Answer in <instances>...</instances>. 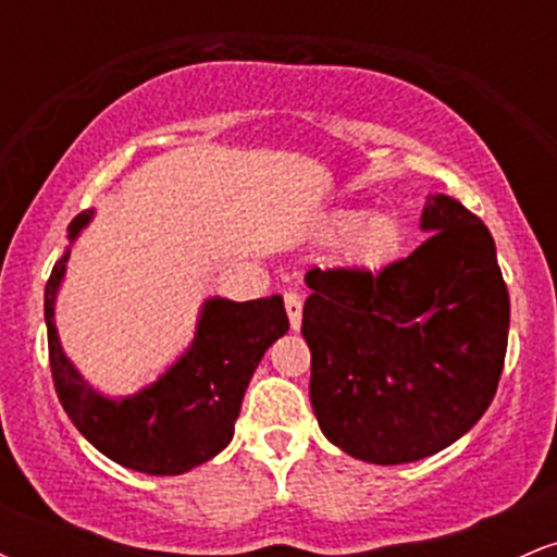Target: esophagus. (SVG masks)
I'll use <instances>...</instances> for the list:
<instances>
[{"instance_id":"obj_1","label":"esophagus","mask_w":557,"mask_h":557,"mask_svg":"<svg viewBox=\"0 0 557 557\" xmlns=\"http://www.w3.org/2000/svg\"><path fill=\"white\" fill-rule=\"evenodd\" d=\"M285 311L287 319H290V330L298 332L300 330V317H304V304H300L298 293H285Z\"/></svg>"}]
</instances>
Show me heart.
Listing matches in <instances>:
<instances>
[{"instance_id":"heart-1","label":"heart","mask_w":557,"mask_h":557,"mask_svg":"<svg viewBox=\"0 0 557 557\" xmlns=\"http://www.w3.org/2000/svg\"><path fill=\"white\" fill-rule=\"evenodd\" d=\"M319 235L337 240L335 267L354 274L385 270L406 246V227L389 212L367 214L361 209H335L322 220Z\"/></svg>"}]
</instances>
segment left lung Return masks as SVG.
<instances>
[{"instance_id":"1","label":"left lung","mask_w":557,"mask_h":557,"mask_svg":"<svg viewBox=\"0 0 557 557\" xmlns=\"http://www.w3.org/2000/svg\"><path fill=\"white\" fill-rule=\"evenodd\" d=\"M426 238L376 274L311 270L304 332L324 437L376 466L421 461L482 419L508 348L510 300L490 230L426 196Z\"/></svg>"}]
</instances>
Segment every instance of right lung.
Returning <instances> with one entry per match:
<instances>
[{"label":"right lung","mask_w":557,"mask_h":557,"mask_svg":"<svg viewBox=\"0 0 557 557\" xmlns=\"http://www.w3.org/2000/svg\"><path fill=\"white\" fill-rule=\"evenodd\" d=\"M94 220V209L70 222L67 240L44 290L49 363L62 408L96 450L125 469L177 476L212 461L230 445L248 382L267 348L283 337V298L230 300L212 296L201 304L194 341L151 385L131 395H110L88 385L62 350L54 311L73 243Z\"/></svg>","instance_id":"obj_1"}]
</instances>
